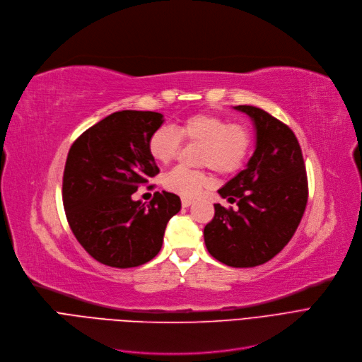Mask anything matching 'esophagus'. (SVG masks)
<instances>
[{"label":"esophagus","mask_w":362,"mask_h":362,"mask_svg":"<svg viewBox=\"0 0 362 362\" xmlns=\"http://www.w3.org/2000/svg\"><path fill=\"white\" fill-rule=\"evenodd\" d=\"M192 203H193V199H190V197H181L182 208H188V206H190Z\"/></svg>","instance_id":"obj_1"}]
</instances>
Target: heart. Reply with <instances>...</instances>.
I'll list each match as a JSON object with an SVG mask.
<instances>
[{"label":"heart","instance_id":"1","mask_svg":"<svg viewBox=\"0 0 362 362\" xmlns=\"http://www.w3.org/2000/svg\"><path fill=\"white\" fill-rule=\"evenodd\" d=\"M181 141L200 144L197 163L212 168L218 174L227 175L242 168L252 148V134L243 124H230L228 119L214 113H196L187 116L174 128L162 127L153 131L147 150L153 160L162 165L177 158ZM209 184L204 170H192L182 166L170 170L163 178L169 192L193 197Z\"/></svg>","mask_w":362,"mask_h":362}]
</instances>
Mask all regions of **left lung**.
<instances>
[{
    "label": "left lung",
    "mask_w": 362,
    "mask_h": 362,
    "mask_svg": "<svg viewBox=\"0 0 362 362\" xmlns=\"http://www.w3.org/2000/svg\"><path fill=\"white\" fill-rule=\"evenodd\" d=\"M253 122L256 144L246 169L218 193L238 208L215 204L204 227V245L219 262L234 268L262 265L293 237L308 202V178L296 135L255 106H235Z\"/></svg>",
    "instance_id": "1"
}]
</instances>
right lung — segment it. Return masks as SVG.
I'll use <instances>...</instances> for the list:
<instances>
[{"label": "right lung", "mask_w": 362, "mask_h": 362, "mask_svg": "<svg viewBox=\"0 0 362 362\" xmlns=\"http://www.w3.org/2000/svg\"><path fill=\"white\" fill-rule=\"evenodd\" d=\"M158 112L120 110L85 131L69 150L63 206L81 246L113 268L140 267L156 256L168 221L181 209L177 194L156 192L132 200L140 185L159 174L147 150L162 127Z\"/></svg>", "instance_id": "right-lung-1"}]
</instances>
